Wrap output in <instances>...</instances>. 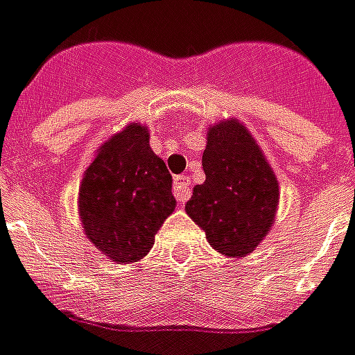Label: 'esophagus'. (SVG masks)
Masks as SVG:
<instances>
[{
	"instance_id": "1",
	"label": "esophagus",
	"mask_w": 355,
	"mask_h": 355,
	"mask_svg": "<svg viewBox=\"0 0 355 355\" xmlns=\"http://www.w3.org/2000/svg\"><path fill=\"white\" fill-rule=\"evenodd\" d=\"M175 198H177L180 204H184L188 198H190V178L187 175H180L175 178V187H173Z\"/></svg>"
}]
</instances>
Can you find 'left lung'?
<instances>
[{
	"instance_id": "8db88e82",
	"label": "left lung",
	"mask_w": 355,
	"mask_h": 355,
	"mask_svg": "<svg viewBox=\"0 0 355 355\" xmlns=\"http://www.w3.org/2000/svg\"><path fill=\"white\" fill-rule=\"evenodd\" d=\"M206 180L194 187L187 214L225 257H245L272 227L278 180L245 126L219 122L209 128L202 155Z\"/></svg>"
}]
</instances>
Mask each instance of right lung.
<instances>
[{"label":"right lung","instance_id":"right-lung-1","mask_svg":"<svg viewBox=\"0 0 355 355\" xmlns=\"http://www.w3.org/2000/svg\"><path fill=\"white\" fill-rule=\"evenodd\" d=\"M175 206L173 177L139 124L126 126L98 149L79 188L87 237L118 264L146 257Z\"/></svg>","mask_w":355,"mask_h":355}]
</instances>
